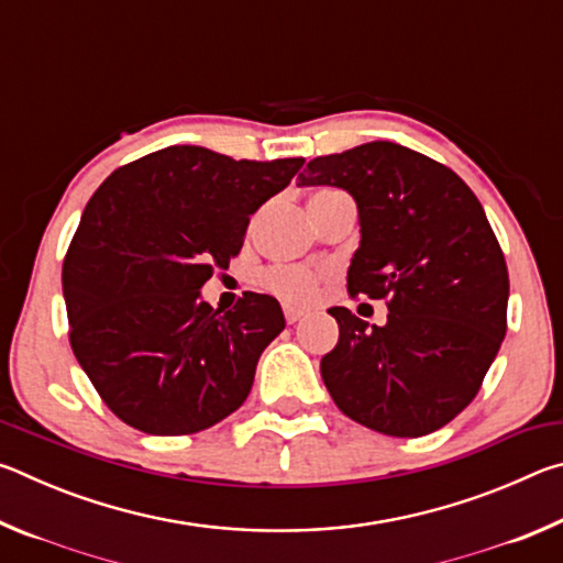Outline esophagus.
I'll list each match as a JSON object with an SVG mask.
<instances>
[{"mask_svg":"<svg viewBox=\"0 0 563 563\" xmlns=\"http://www.w3.org/2000/svg\"><path fill=\"white\" fill-rule=\"evenodd\" d=\"M283 312H285V320H288L290 325H292V322H298V320L305 318V310L302 308H295V305H285Z\"/></svg>","mask_w":563,"mask_h":563,"instance_id":"obj_1","label":"esophagus"}]
</instances>
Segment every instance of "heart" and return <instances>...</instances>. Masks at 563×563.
<instances>
[{
    "label": "heart",
    "instance_id": "heart-1",
    "mask_svg": "<svg viewBox=\"0 0 563 563\" xmlns=\"http://www.w3.org/2000/svg\"><path fill=\"white\" fill-rule=\"evenodd\" d=\"M328 190L332 188H322L318 194H328ZM322 280H325V273L322 271H312L308 265H292V263L265 265V268L255 275V283H258L265 292H271L285 302H298V305L316 300Z\"/></svg>",
    "mask_w": 563,
    "mask_h": 563
}]
</instances>
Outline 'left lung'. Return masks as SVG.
Returning a JSON list of instances; mask_svg holds the SVG:
<instances>
[{"label":"left lung","instance_id":"left-lung-1","mask_svg":"<svg viewBox=\"0 0 563 563\" xmlns=\"http://www.w3.org/2000/svg\"><path fill=\"white\" fill-rule=\"evenodd\" d=\"M298 178L355 198L347 292L389 310L383 328L328 310L340 325L320 362L330 397L389 437L440 430L479 393L507 335V261L482 203L452 168L393 141L318 156Z\"/></svg>","mask_w":563,"mask_h":563}]
</instances>
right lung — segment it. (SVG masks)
I'll return each instance as SVG.
<instances>
[{
    "instance_id": "obj_1",
    "label": "right lung",
    "mask_w": 563,
    "mask_h": 563,
    "mask_svg": "<svg viewBox=\"0 0 563 563\" xmlns=\"http://www.w3.org/2000/svg\"><path fill=\"white\" fill-rule=\"evenodd\" d=\"M302 164L168 146L117 168L91 196L62 288L74 355L121 422L194 434L245 402L263 350L285 328L283 310L251 290L216 310L201 288Z\"/></svg>"
}]
</instances>
